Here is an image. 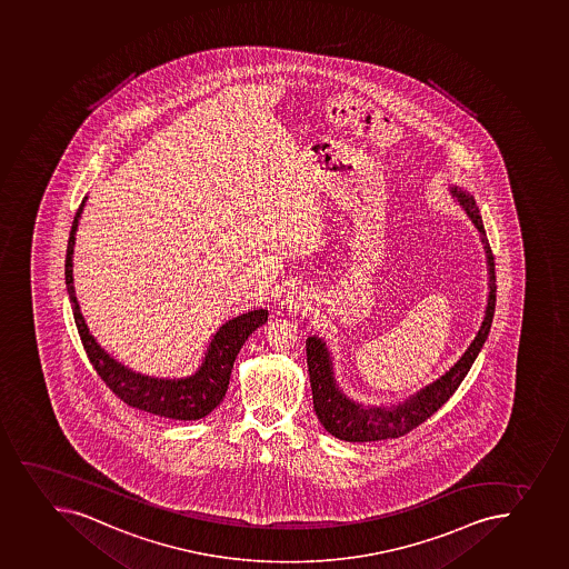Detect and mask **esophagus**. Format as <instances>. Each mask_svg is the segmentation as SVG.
<instances>
[{
  "instance_id": "34e87169",
  "label": "esophagus",
  "mask_w": 569,
  "mask_h": 569,
  "mask_svg": "<svg viewBox=\"0 0 569 569\" xmlns=\"http://www.w3.org/2000/svg\"><path fill=\"white\" fill-rule=\"evenodd\" d=\"M286 309L289 313H298V311H303V309H308L309 302L308 297L303 295L302 291H292L287 295L286 300Z\"/></svg>"
}]
</instances>
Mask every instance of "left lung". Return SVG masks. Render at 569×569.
I'll list each match as a JSON object with an SVG mask.
<instances>
[{
    "mask_svg": "<svg viewBox=\"0 0 569 569\" xmlns=\"http://www.w3.org/2000/svg\"><path fill=\"white\" fill-rule=\"evenodd\" d=\"M459 197L460 204H465L471 221L476 222L479 232L482 233V243L487 249L488 272H490V295H488L487 313L482 320L481 330L477 331L476 339L465 356L449 368L442 378L426 389L411 396L400 406L392 407H361L348 400L341 395L333 381L331 372L330 353L325 348V342L317 337H309L306 341L308 353L309 381L313 390L315 415L325 426L328 433L347 442H373V440L398 439L433 417L440 407L453 396L460 381L465 379L471 365L476 361L477 353L481 352L482 345L487 341L488 331L492 326L493 311H496V263H493L492 249L488 243L479 208L473 197L466 196V191L453 190Z\"/></svg>",
    "mask_w": 569,
    "mask_h": 569,
    "instance_id": "left-lung-1",
    "label": "left lung"
}]
</instances>
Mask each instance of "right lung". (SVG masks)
Instances as JSON below:
<instances>
[{"mask_svg": "<svg viewBox=\"0 0 569 569\" xmlns=\"http://www.w3.org/2000/svg\"><path fill=\"white\" fill-rule=\"evenodd\" d=\"M82 206H84V201L81 202L76 217H73L70 239H68L66 286H68V295H70L77 331L81 336L82 347H84V352H87L93 370L121 401H124L127 406L140 409V411L151 412L157 417L173 418V420H199V418L210 415L227 395L233 361L238 358L243 342L249 339L256 328L266 325L269 313L266 309H256V311L241 315L238 319L228 320L227 325L222 326L213 337L208 353H206L204 363L191 378L157 379L130 372L129 368L116 363L114 359L109 358V353L101 350L96 339L90 336L79 303H77L71 256H73L77 222L81 217Z\"/></svg>", "mask_w": 569, "mask_h": 569, "instance_id": "1", "label": "right lung"}]
</instances>
